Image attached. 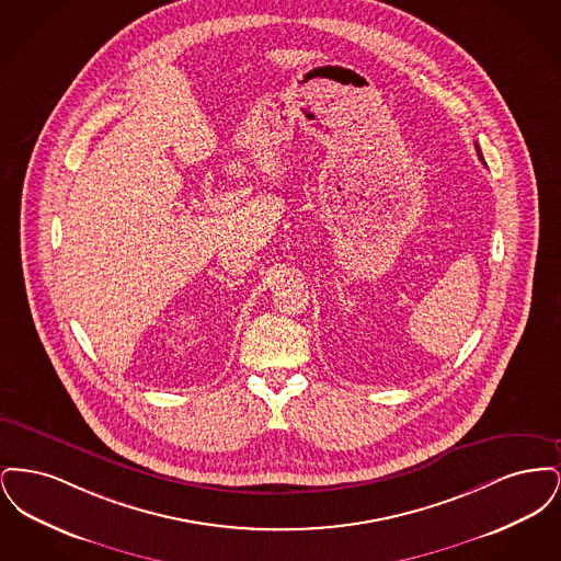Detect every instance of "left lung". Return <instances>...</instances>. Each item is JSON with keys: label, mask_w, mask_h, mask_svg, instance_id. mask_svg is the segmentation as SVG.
Wrapping results in <instances>:
<instances>
[{"label": "left lung", "mask_w": 561, "mask_h": 561, "mask_svg": "<svg viewBox=\"0 0 561 561\" xmlns=\"http://www.w3.org/2000/svg\"><path fill=\"white\" fill-rule=\"evenodd\" d=\"M476 149H478V156H480V160L483 161V158H481L480 147H476Z\"/></svg>", "instance_id": "1"}]
</instances>
